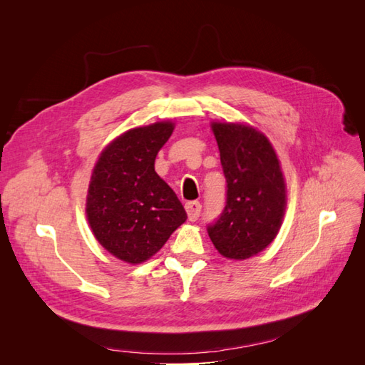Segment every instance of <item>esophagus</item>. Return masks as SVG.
<instances>
[{
	"label": "esophagus",
	"mask_w": 365,
	"mask_h": 365,
	"mask_svg": "<svg viewBox=\"0 0 365 365\" xmlns=\"http://www.w3.org/2000/svg\"><path fill=\"white\" fill-rule=\"evenodd\" d=\"M201 204L197 201H190L185 204V212H187V216H189V220H192V222H195V220L200 217L201 215Z\"/></svg>",
	"instance_id": "obj_1"
}]
</instances>
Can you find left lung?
I'll list each match as a JSON object with an SVG mask.
<instances>
[{
    "label": "left lung",
    "instance_id": "left-lung-1",
    "mask_svg": "<svg viewBox=\"0 0 365 365\" xmlns=\"http://www.w3.org/2000/svg\"><path fill=\"white\" fill-rule=\"evenodd\" d=\"M227 200L216 222L207 227L216 250L227 259L256 256L277 236L286 208L280 163L260 130L239 123H213Z\"/></svg>",
    "mask_w": 365,
    "mask_h": 365
}]
</instances>
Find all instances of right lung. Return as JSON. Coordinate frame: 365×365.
Instances as JSON below:
<instances>
[{"mask_svg": "<svg viewBox=\"0 0 365 365\" xmlns=\"http://www.w3.org/2000/svg\"><path fill=\"white\" fill-rule=\"evenodd\" d=\"M172 121L129 129L97 160L86 196V217L101 245L137 264L161 250L185 222L178 196L155 172V158L173 132Z\"/></svg>", "mask_w": 365, "mask_h": 365, "instance_id": "right-lung-1", "label": "right lung"}]
</instances>
